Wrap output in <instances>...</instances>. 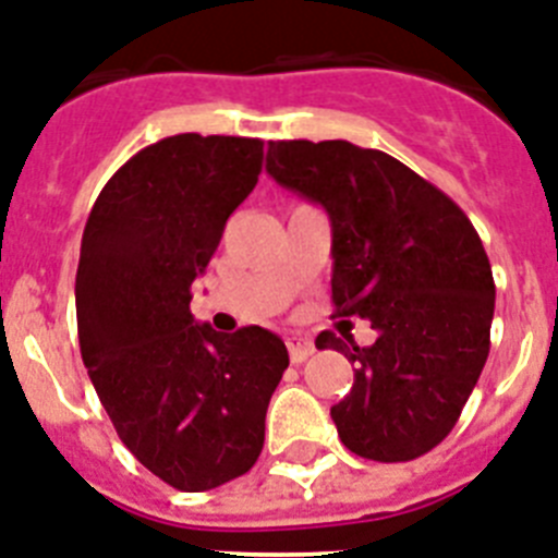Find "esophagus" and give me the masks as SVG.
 Wrapping results in <instances>:
<instances>
[{
	"label": "esophagus",
	"instance_id": "obj_1",
	"mask_svg": "<svg viewBox=\"0 0 558 558\" xmlns=\"http://www.w3.org/2000/svg\"><path fill=\"white\" fill-rule=\"evenodd\" d=\"M287 345H289V357H292V363H303V360L315 354V343H312L308 337H289Z\"/></svg>",
	"mask_w": 558,
	"mask_h": 558
}]
</instances>
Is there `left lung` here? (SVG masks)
<instances>
[{
	"instance_id": "8db88e82",
	"label": "left lung",
	"mask_w": 558,
	"mask_h": 558,
	"mask_svg": "<svg viewBox=\"0 0 558 558\" xmlns=\"http://www.w3.org/2000/svg\"><path fill=\"white\" fill-rule=\"evenodd\" d=\"M266 172L326 209L335 315L377 331L363 349L335 331L315 340L354 363V386L331 405L343 446L377 462L423 457L488 360L496 287L474 223L405 163L351 142H269Z\"/></svg>"
}]
</instances>
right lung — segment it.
I'll use <instances>...</instances> for the list:
<instances>
[{
    "label": "right lung",
    "instance_id": "1",
    "mask_svg": "<svg viewBox=\"0 0 558 558\" xmlns=\"http://www.w3.org/2000/svg\"><path fill=\"white\" fill-rule=\"evenodd\" d=\"M264 142L181 133L135 153L98 192L82 235V360L121 442L178 490H209L260 457L278 335H221L190 312L227 218L255 190Z\"/></svg>",
    "mask_w": 558,
    "mask_h": 558
}]
</instances>
